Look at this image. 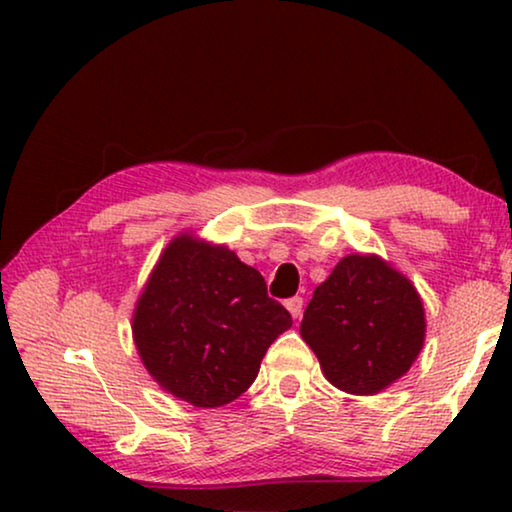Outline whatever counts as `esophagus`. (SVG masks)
Wrapping results in <instances>:
<instances>
[{
  "label": "esophagus",
  "mask_w": 512,
  "mask_h": 512,
  "mask_svg": "<svg viewBox=\"0 0 512 512\" xmlns=\"http://www.w3.org/2000/svg\"><path fill=\"white\" fill-rule=\"evenodd\" d=\"M286 310H289L291 312V317L293 319H300V317H303V298H300V296H293V298H289V300H286Z\"/></svg>",
  "instance_id": "1"
}]
</instances>
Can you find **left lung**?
I'll return each instance as SVG.
<instances>
[{
    "instance_id": "left-lung-1",
    "label": "left lung",
    "mask_w": 512,
    "mask_h": 512,
    "mask_svg": "<svg viewBox=\"0 0 512 512\" xmlns=\"http://www.w3.org/2000/svg\"><path fill=\"white\" fill-rule=\"evenodd\" d=\"M300 335L333 387L380 394L408 373L424 347L422 298L377 254H349L314 289Z\"/></svg>"
}]
</instances>
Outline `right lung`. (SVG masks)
I'll return each mask as SVG.
<instances>
[{
  "label": "right lung",
  "instance_id": "right-lung-1",
  "mask_svg": "<svg viewBox=\"0 0 512 512\" xmlns=\"http://www.w3.org/2000/svg\"><path fill=\"white\" fill-rule=\"evenodd\" d=\"M291 324L261 272L226 244L186 230L163 249L139 293L132 340L160 389L195 408H221L251 387L268 347Z\"/></svg>",
  "mask_w": 512,
  "mask_h": 512
}]
</instances>
